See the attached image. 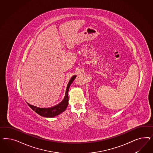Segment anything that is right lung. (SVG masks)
Returning a JSON list of instances; mask_svg holds the SVG:
<instances>
[{
  "label": "right lung",
  "mask_w": 153,
  "mask_h": 153,
  "mask_svg": "<svg viewBox=\"0 0 153 153\" xmlns=\"http://www.w3.org/2000/svg\"><path fill=\"white\" fill-rule=\"evenodd\" d=\"M76 77V76L74 75L72 77V78L69 81V82L67 85V87L65 91V95L64 99L60 102L59 104L58 105H55L54 107H50V108H40V107H36L35 105H33L31 104H30L27 103L29 107H30L33 111L37 113L39 115L45 117H54L56 116H58L62 113V112L65 111L67 107L68 104V90L70 88L71 85L73 82L74 80Z\"/></svg>",
  "instance_id": "right-lung-1"
}]
</instances>
